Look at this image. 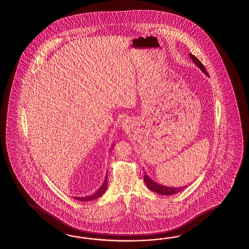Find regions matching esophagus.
Segmentation results:
<instances>
[{
	"mask_svg": "<svg viewBox=\"0 0 249 249\" xmlns=\"http://www.w3.org/2000/svg\"><path fill=\"white\" fill-rule=\"evenodd\" d=\"M121 126H122L123 130L128 131L132 127V121L129 119H124L121 123Z\"/></svg>",
	"mask_w": 249,
	"mask_h": 249,
	"instance_id": "esophagus-1",
	"label": "esophagus"
}]
</instances>
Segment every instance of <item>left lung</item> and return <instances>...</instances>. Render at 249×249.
<instances>
[{
  "label": "left lung",
  "instance_id": "8db88e82",
  "mask_svg": "<svg viewBox=\"0 0 249 249\" xmlns=\"http://www.w3.org/2000/svg\"><path fill=\"white\" fill-rule=\"evenodd\" d=\"M190 56H191V59L193 60V62L196 64V66H197L199 69H201L202 72H204L205 74L208 75L207 70L205 69L204 65L199 61V59L196 58V57H195L194 55L191 54V53H190ZM144 181H145L146 185H147V187H148L150 191H154V192H156V193H159V194H161V195H167V196L174 195L175 193H178V192L182 191L183 189H185V187H180V188H174V187H173V188H171V187H166V186L159 184V183H157L156 181L151 180V179L149 178V176H148L146 173H145V175H144ZM186 187H187V186H186Z\"/></svg>",
  "mask_w": 249,
  "mask_h": 249
}]
</instances>
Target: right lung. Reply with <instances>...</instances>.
Returning a JSON list of instances; mask_svg holds the SVG:
<instances>
[{"instance_id": "right-lung-1", "label": "right lung", "mask_w": 249, "mask_h": 249, "mask_svg": "<svg viewBox=\"0 0 249 249\" xmlns=\"http://www.w3.org/2000/svg\"><path fill=\"white\" fill-rule=\"evenodd\" d=\"M107 175H106V179L104 180V182L102 183V185L101 186V188L98 190V191H96L94 194H92V195H90V196H74V199H76V200H78V201H91V200H94L96 198H98V197H100V196H102L104 193H105V191L107 190Z\"/></svg>"}]
</instances>
